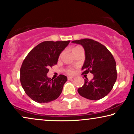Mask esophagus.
<instances>
[{
	"label": "esophagus",
	"instance_id": "esophagus-1",
	"mask_svg": "<svg viewBox=\"0 0 134 134\" xmlns=\"http://www.w3.org/2000/svg\"><path fill=\"white\" fill-rule=\"evenodd\" d=\"M72 78H73L72 76H68V80H71Z\"/></svg>",
	"mask_w": 134,
	"mask_h": 134
}]
</instances>
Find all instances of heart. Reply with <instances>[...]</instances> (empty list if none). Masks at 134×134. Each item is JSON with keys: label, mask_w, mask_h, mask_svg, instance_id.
I'll use <instances>...</instances> for the list:
<instances>
[{"label": "heart", "mask_w": 134, "mask_h": 134, "mask_svg": "<svg viewBox=\"0 0 134 134\" xmlns=\"http://www.w3.org/2000/svg\"><path fill=\"white\" fill-rule=\"evenodd\" d=\"M79 48H80V47H78V46L74 47V48L72 49V52H74V51H76V50H77V49H78ZM66 72L68 73H69V74H72V73H73V72H74V70H73V69H71V68H68V69H66Z\"/></svg>", "instance_id": "obj_1"}]
</instances>
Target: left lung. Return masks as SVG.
<instances>
[{
    "label": "left lung",
    "instance_id": "1",
    "mask_svg": "<svg viewBox=\"0 0 134 134\" xmlns=\"http://www.w3.org/2000/svg\"><path fill=\"white\" fill-rule=\"evenodd\" d=\"M72 43L81 44L85 50L82 74L91 72L94 76L90 81L86 78L84 85L77 90L79 94L90 100L103 98L110 92L116 80L114 57L105 46L93 40L85 38Z\"/></svg>",
    "mask_w": 134,
    "mask_h": 134
}]
</instances>
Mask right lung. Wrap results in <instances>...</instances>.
I'll list each match as a JSON object with an SVG mask.
<instances>
[{
    "mask_svg": "<svg viewBox=\"0 0 134 134\" xmlns=\"http://www.w3.org/2000/svg\"><path fill=\"white\" fill-rule=\"evenodd\" d=\"M70 41H44L29 53L20 69V81L25 93L38 103L55 100L62 92L66 76H47L49 68L57 64L59 55Z\"/></svg>",
    "mask_w": 134,
    "mask_h": 134,
    "instance_id": "1",
    "label": "right lung"
}]
</instances>
